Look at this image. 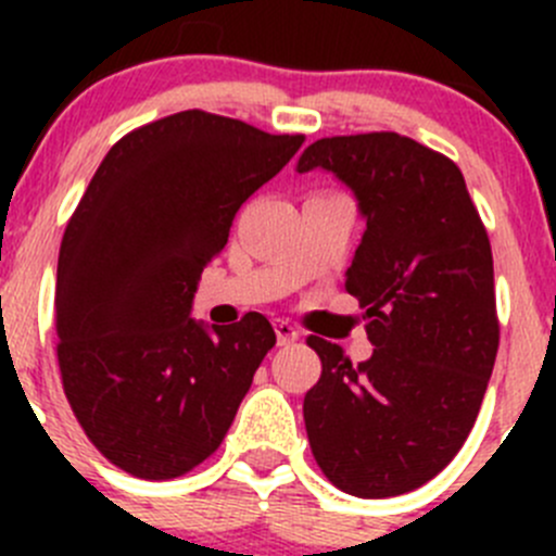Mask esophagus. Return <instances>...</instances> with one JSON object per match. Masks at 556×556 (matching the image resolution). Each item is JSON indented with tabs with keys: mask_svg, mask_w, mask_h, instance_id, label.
Here are the masks:
<instances>
[{
	"mask_svg": "<svg viewBox=\"0 0 556 556\" xmlns=\"http://www.w3.org/2000/svg\"><path fill=\"white\" fill-rule=\"evenodd\" d=\"M274 330H277V341L282 346L299 341V328H295V325H290L288 319H274Z\"/></svg>",
	"mask_w": 556,
	"mask_h": 556,
	"instance_id": "34e87169",
	"label": "esophagus"
}]
</instances>
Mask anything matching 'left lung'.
Here are the masks:
<instances>
[{"mask_svg":"<svg viewBox=\"0 0 556 556\" xmlns=\"http://www.w3.org/2000/svg\"><path fill=\"white\" fill-rule=\"evenodd\" d=\"M328 169L357 195L366 233L346 293L374 344L352 366L323 361L304 422L325 479L355 497H392L439 476L468 439L501 344L492 247L452 159L395 131L317 139L299 172Z\"/></svg>","mask_w":556,"mask_h":556,"instance_id":"8db88e82","label":"left lung"}]
</instances>
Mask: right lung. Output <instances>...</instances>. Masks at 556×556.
Instances as JSON below:
<instances>
[{
    "label": "right lung",
    "instance_id": "1",
    "mask_svg": "<svg viewBox=\"0 0 556 556\" xmlns=\"http://www.w3.org/2000/svg\"><path fill=\"white\" fill-rule=\"evenodd\" d=\"M304 144L204 110L117 139L66 223L55 279L61 384L88 441L126 473L164 481L226 439L271 323L190 319L195 282L239 206Z\"/></svg>",
    "mask_w": 556,
    "mask_h": 556
}]
</instances>
